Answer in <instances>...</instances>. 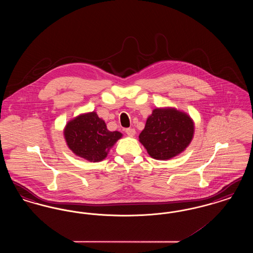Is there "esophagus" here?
Masks as SVG:
<instances>
[{
  "label": "esophagus",
  "instance_id": "obj_1",
  "mask_svg": "<svg viewBox=\"0 0 253 253\" xmlns=\"http://www.w3.org/2000/svg\"><path fill=\"white\" fill-rule=\"evenodd\" d=\"M126 133L129 135V136H133L135 134V130L132 129V128H128L126 129Z\"/></svg>",
  "mask_w": 253,
  "mask_h": 253
}]
</instances>
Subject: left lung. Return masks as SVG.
<instances>
[{
	"label": "left lung",
	"instance_id": "obj_1",
	"mask_svg": "<svg viewBox=\"0 0 253 253\" xmlns=\"http://www.w3.org/2000/svg\"><path fill=\"white\" fill-rule=\"evenodd\" d=\"M193 134L194 122L190 115L173 107H164L153 110L138 137L150 157L168 160L187 149Z\"/></svg>",
	"mask_w": 253,
	"mask_h": 253
}]
</instances>
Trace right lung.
Here are the masks:
<instances>
[{
  "label": "right lung",
  "instance_id": "obj_1",
  "mask_svg": "<svg viewBox=\"0 0 253 253\" xmlns=\"http://www.w3.org/2000/svg\"><path fill=\"white\" fill-rule=\"evenodd\" d=\"M63 136L77 157L90 162H99L108 156L110 149L121 139L122 133L109 131L105 121L93 111L68 121L63 129Z\"/></svg>",
  "mask_w": 253,
  "mask_h": 253
}]
</instances>
